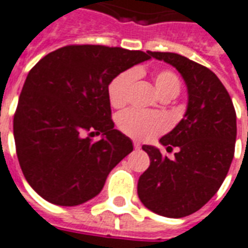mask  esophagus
<instances>
[{"label": "esophagus", "mask_w": 248, "mask_h": 248, "mask_svg": "<svg viewBox=\"0 0 248 248\" xmlns=\"http://www.w3.org/2000/svg\"><path fill=\"white\" fill-rule=\"evenodd\" d=\"M140 147H142V144L135 140V142H134V148H135V150H139Z\"/></svg>", "instance_id": "esophagus-1"}]
</instances>
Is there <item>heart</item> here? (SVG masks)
Listing matches in <instances>:
<instances>
[{"label":"heart","mask_w":248,"mask_h":248,"mask_svg":"<svg viewBox=\"0 0 248 248\" xmlns=\"http://www.w3.org/2000/svg\"><path fill=\"white\" fill-rule=\"evenodd\" d=\"M138 73L135 71H124L110 82L109 98L114 108H122L127 102L129 91ZM154 84L160 97H176L180 92V80L172 71L164 69L155 75ZM118 126L124 134L138 140H150L163 133L168 127V121L163 114L129 109L121 113L118 117Z\"/></svg>","instance_id":"1"}]
</instances>
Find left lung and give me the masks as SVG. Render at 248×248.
I'll use <instances>...</instances> for the list:
<instances>
[{
	"instance_id": "left-lung-1",
	"label": "left lung",
	"mask_w": 248,
	"mask_h": 248,
	"mask_svg": "<svg viewBox=\"0 0 248 248\" xmlns=\"http://www.w3.org/2000/svg\"><path fill=\"white\" fill-rule=\"evenodd\" d=\"M150 55L179 71L188 104L183 119L159 140L167 148H179L173 159L163 156L155 146H142L150 167L139 177L138 196L159 216L186 217L202 208L226 177L235 148V110L226 88L209 68L173 52Z\"/></svg>"
}]
</instances>
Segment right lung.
<instances>
[{
  "label": "right lung",
  "mask_w": 248,
  "mask_h": 248,
  "mask_svg": "<svg viewBox=\"0 0 248 248\" xmlns=\"http://www.w3.org/2000/svg\"><path fill=\"white\" fill-rule=\"evenodd\" d=\"M151 55L105 46H67L27 75L13 129L27 183L42 199L76 206L100 193L106 177L133 151L110 119L109 85ZM103 135L92 142L85 132Z\"/></svg>",
  "instance_id": "obj_1"
}]
</instances>
